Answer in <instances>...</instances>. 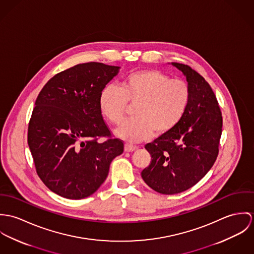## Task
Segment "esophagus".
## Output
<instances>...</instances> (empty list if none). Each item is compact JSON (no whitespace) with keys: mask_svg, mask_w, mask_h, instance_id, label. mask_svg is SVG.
Returning <instances> with one entry per match:
<instances>
[{"mask_svg":"<svg viewBox=\"0 0 254 254\" xmlns=\"http://www.w3.org/2000/svg\"><path fill=\"white\" fill-rule=\"evenodd\" d=\"M137 150V147L136 146H133V145H129V144H126L125 145V151L126 152H133Z\"/></svg>","mask_w":254,"mask_h":254,"instance_id":"34e87169","label":"esophagus"}]
</instances>
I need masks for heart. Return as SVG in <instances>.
Masks as SVG:
<instances>
[{
  "mask_svg": "<svg viewBox=\"0 0 254 254\" xmlns=\"http://www.w3.org/2000/svg\"><path fill=\"white\" fill-rule=\"evenodd\" d=\"M190 98V86L185 81L150 69L127 75L121 87L105 85L99 95V109L109 122L119 124L127 102L136 104L135 118L125 121L115 130L117 137L136 143L147 140L153 132L161 135L172 130L186 113Z\"/></svg>",
  "mask_w": 254,
  "mask_h": 254,
  "instance_id": "obj_1",
  "label": "heart"
}]
</instances>
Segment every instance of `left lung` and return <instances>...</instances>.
<instances>
[{"label":"left lung","mask_w":254,"mask_h":254,"mask_svg":"<svg viewBox=\"0 0 254 254\" xmlns=\"http://www.w3.org/2000/svg\"><path fill=\"white\" fill-rule=\"evenodd\" d=\"M190 86L189 107L180 123L168 133L148 143L152 161L143 169L145 183L164 195L188 190L216 161L222 133V115L208 83L188 65L171 62Z\"/></svg>","instance_id":"left-lung-1"}]
</instances>
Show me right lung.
<instances>
[{
  "label": "right lung",
  "mask_w": 254,
  "mask_h": 254,
  "mask_svg": "<svg viewBox=\"0 0 254 254\" xmlns=\"http://www.w3.org/2000/svg\"><path fill=\"white\" fill-rule=\"evenodd\" d=\"M119 71L99 62L75 65L53 77L36 99L29 148L39 177L61 197L92 195L105 181L111 162L124 152L120 139L98 142L111 136L99 95Z\"/></svg>",
  "instance_id": "1"
}]
</instances>
